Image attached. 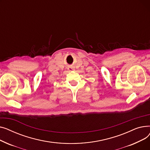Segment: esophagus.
<instances>
[{
	"mask_svg": "<svg viewBox=\"0 0 150 150\" xmlns=\"http://www.w3.org/2000/svg\"><path fill=\"white\" fill-rule=\"evenodd\" d=\"M69 70H72L73 69H72V68H70V69H69Z\"/></svg>",
	"mask_w": 150,
	"mask_h": 150,
	"instance_id": "esophagus-1",
	"label": "esophagus"
}]
</instances>
